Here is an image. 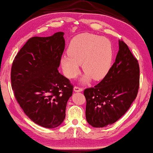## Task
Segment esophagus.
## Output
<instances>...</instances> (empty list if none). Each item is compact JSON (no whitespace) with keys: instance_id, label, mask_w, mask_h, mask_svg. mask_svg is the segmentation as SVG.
Here are the masks:
<instances>
[{"instance_id":"obj_1","label":"esophagus","mask_w":153,"mask_h":153,"mask_svg":"<svg viewBox=\"0 0 153 153\" xmlns=\"http://www.w3.org/2000/svg\"><path fill=\"white\" fill-rule=\"evenodd\" d=\"M74 90V91H76V92H79V91H82L83 89L82 87H78V86H75Z\"/></svg>"}]
</instances>
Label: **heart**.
<instances>
[{"mask_svg":"<svg viewBox=\"0 0 153 153\" xmlns=\"http://www.w3.org/2000/svg\"><path fill=\"white\" fill-rule=\"evenodd\" d=\"M68 53L61 57V65L68 78H75L79 74L82 63L86 72L82 80L88 82L93 77L100 80L107 76L112 66L114 50L108 39L91 33H82L71 42Z\"/></svg>","mask_w":153,"mask_h":153,"instance_id":"heart-1","label":"heart"}]
</instances>
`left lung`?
<instances>
[{
    "label": "left lung",
    "instance_id": "obj_1",
    "mask_svg": "<svg viewBox=\"0 0 153 153\" xmlns=\"http://www.w3.org/2000/svg\"><path fill=\"white\" fill-rule=\"evenodd\" d=\"M139 77L138 60L126 43L119 41V51L107 76L94 87L84 90L89 124L103 128L123 117L137 98Z\"/></svg>",
    "mask_w": 153,
    "mask_h": 153
}]
</instances>
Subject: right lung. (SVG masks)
Masks as SVG:
<instances>
[{"instance_id": "right-lung-1", "label": "right lung", "mask_w": 153, "mask_h": 153, "mask_svg": "<svg viewBox=\"0 0 153 153\" xmlns=\"http://www.w3.org/2000/svg\"><path fill=\"white\" fill-rule=\"evenodd\" d=\"M64 33L29 39L17 53L11 69L17 102L33 122L55 128L64 121L74 85L58 71L65 47Z\"/></svg>"}]
</instances>
